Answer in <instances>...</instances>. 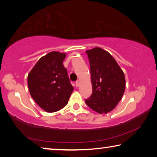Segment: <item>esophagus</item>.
I'll return each mask as SVG.
<instances>
[{"mask_svg":"<svg viewBox=\"0 0 157 157\" xmlns=\"http://www.w3.org/2000/svg\"><path fill=\"white\" fill-rule=\"evenodd\" d=\"M75 85H76V87L78 86H79V81L78 80L76 81V83H75Z\"/></svg>","mask_w":157,"mask_h":157,"instance_id":"esophagus-1","label":"esophagus"}]
</instances>
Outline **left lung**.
Returning a JSON list of instances; mask_svg holds the SVG:
<instances>
[{
  "label": "left lung",
  "instance_id": "1",
  "mask_svg": "<svg viewBox=\"0 0 157 157\" xmlns=\"http://www.w3.org/2000/svg\"><path fill=\"white\" fill-rule=\"evenodd\" d=\"M91 71L92 94L85 100L92 110L108 113L117 106L125 91L123 71L109 52L94 48L86 51Z\"/></svg>",
  "mask_w": 157,
  "mask_h": 157
}]
</instances>
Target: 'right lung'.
Instances as JSON below:
<instances>
[{
	"label": "right lung",
	"mask_w": 157,
	"mask_h": 157,
	"mask_svg": "<svg viewBox=\"0 0 157 157\" xmlns=\"http://www.w3.org/2000/svg\"><path fill=\"white\" fill-rule=\"evenodd\" d=\"M66 53H48L38 60L28 76L31 97L46 112L63 108L74 91L63 65Z\"/></svg>",
	"instance_id": "obj_1"
}]
</instances>
